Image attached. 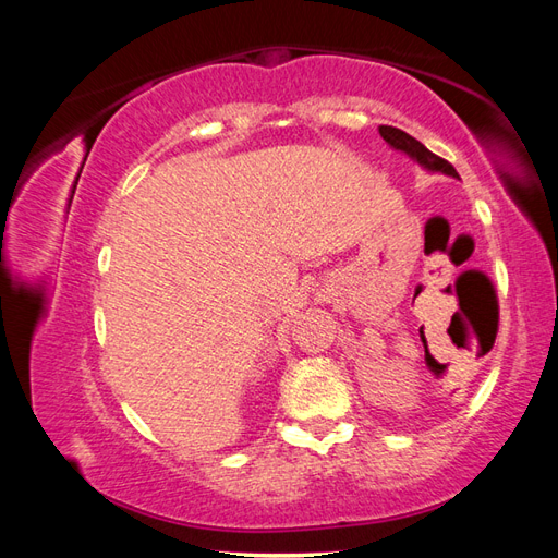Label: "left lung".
Wrapping results in <instances>:
<instances>
[{
  "mask_svg": "<svg viewBox=\"0 0 558 558\" xmlns=\"http://www.w3.org/2000/svg\"><path fill=\"white\" fill-rule=\"evenodd\" d=\"M379 134L381 137L391 144L393 148L402 150V154H408L410 158H414L421 167H426V170L430 172H442V174H449V177H456L459 179V174H456V170L451 167L449 160L435 156L433 150H428L424 144H421L418 140H414L412 134L402 132L398 128H391V125H379Z\"/></svg>",
  "mask_w": 558,
  "mask_h": 558,
  "instance_id": "1",
  "label": "left lung"
}]
</instances>
